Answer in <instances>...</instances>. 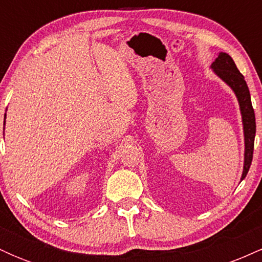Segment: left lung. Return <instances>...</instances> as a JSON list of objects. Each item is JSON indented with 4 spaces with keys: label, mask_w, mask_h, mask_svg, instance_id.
<instances>
[{
    "label": "left lung",
    "mask_w": 262,
    "mask_h": 262,
    "mask_svg": "<svg viewBox=\"0 0 262 262\" xmlns=\"http://www.w3.org/2000/svg\"><path fill=\"white\" fill-rule=\"evenodd\" d=\"M210 69L219 79L230 87L239 103L245 144L244 166H243V173L240 177V181H243L250 169L252 152H254L255 133H256V123H255V113L251 104L250 92H249V87L246 85L244 76L240 74L234 60L227 53H219L218 58L210 65Z\"/></svg>",
    "instance_id": "1"
}]
</instances>
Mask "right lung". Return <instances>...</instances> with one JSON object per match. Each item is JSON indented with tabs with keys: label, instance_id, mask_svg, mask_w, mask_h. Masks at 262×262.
Here are the masks:
<instances>
[{
	"label": "right lung",
	"instance_id": "1",
	"mask_svg": "<svg viewBox=\"0 0 262 262\" xmlns=\"http://www.w3.org/2000/svg\"><path fill=\"white\" fill-rule=\"evenodd\" d=\"M4 124H6V114H5V123H4Z\"/></svg>",
	"mask_w": 262,
	"mask_h": 262
}]
</instances>
